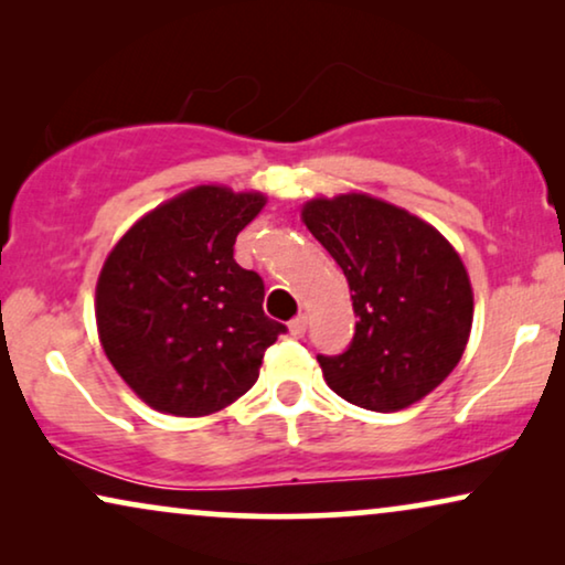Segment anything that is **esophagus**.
I'll use <instances>...</instances> for the list:
<instances>
[{
	"label": "esophagus",
	"mask_w": 565,
	"mask_h": 565,
	"mask_svg": "<svg viewBox=\"0 0 565 565\" xmlns=\"http://www.w3.org/2000/svg\"><path fill=\"white\" fill-rule=\"evenodd\" d=\"M306 329H308V316L306 313H298L296 319L290 321V334L296 337V339H300L306 334Z\"/></svg>",
	"instance_id": "34e87169"
}]
</instances>
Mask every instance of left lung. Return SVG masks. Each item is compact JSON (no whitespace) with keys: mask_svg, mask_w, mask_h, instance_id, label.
Segmentation results:
<instances>
[{"mask_svg":"<svg viewBox=\"0 0 565 565\" xmlns=\"http://www.w3.org/2000/svg\"><path fill=\"white\" fill-rule=\"evenodd\" d=\"M303 223L337 259L358 316L342 354H319L337 396L398 412L437 388L466 352L473 290L458 252L427 221L365 192L316 198Z\"/></svg>","mask_w":565,"mask_h":565,"instance_id":"1","label":"left lung"}]
</instances>
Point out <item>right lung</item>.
Returning a JSON list of instances; mask_svg holds the SVG:
<instances>
[{"mask_svg":"<svg viewBox=\"0 0 565 565\" xmlns=\"http://www.w3.org/2000/svg\"><path fill=\"white\" fill-rule=\"evenodd\" d=\"M267 198L200 184L130 226L97 280L99 342L138 398L174 416L215 414L257 383L285 323L265 282L236 265L238 231Z\"/></svg>","mask_w":565,"mask_h":565,"instance_id":"right-lung-1","label":"right lung"}]
</instances>
